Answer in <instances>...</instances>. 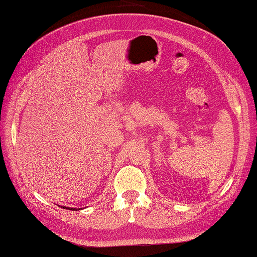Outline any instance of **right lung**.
I'll return each mask as SVG.
<instances>
[{"label": "right lung", "mask_w": 257, "mask_h": 257, "mask_svg": "<svg viewBox=\"0 0 257 257\" xmlns=\"http://www.w3.org/2000/svg\"><path fill=\"white\" fill-rule=\"evenodd\" d=\"M64 208V209H70V210H75L74 209V208H69V207H63Z\"/></svg>", "instance_id": "add662e5"}]
</instances>
